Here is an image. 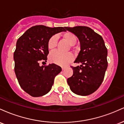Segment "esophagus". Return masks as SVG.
I'll return each mask as SVG.
<instances>
[{"label":"esophagus","mask_w":124,"mask_h":124,"mask_svg":"<svg viewBox=\"0 0 124 124\" xmlns=\"http://www.w3.org/2000/svg\"><path fill=\"white\" fill-rule=\"evenodd\" d=\"M65 68H66V67H65V66H63V67H62V70H64V69H65Z\"/></svg>","instance_id":"1"}]
</instances>
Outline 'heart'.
Segmentation results:
<instances>
[{
	"instance_id": "heart-1",
	"label": "heart",
	"mask_w": 124,
	"mask_h": 124,
	"mask_svg": "<svg viewBox=\"0 0 124 124\" xmlns=\"http://www.w3.org/2000/svg\"><path fill=\"white\" fill-rule=\"evenodd\" d=\"M61 37L64 40L68 42L70 45H75L77 40V37L72 32L66 31L63 32ZM48 48L49 51H52L55 49L56 46V38L55 36L51 37L48 41ZM73 55L70 53L61 54L58 52H52L49 55V60L51 62L61 66H65L68 64L73 59Z\"/></svg>"
}]
</instances>
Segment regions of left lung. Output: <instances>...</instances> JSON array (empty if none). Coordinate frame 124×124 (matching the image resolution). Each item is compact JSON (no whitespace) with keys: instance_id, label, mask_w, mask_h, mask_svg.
Returning a JSON list of instances; mask_svg holds the SVG:
<instances>
[{"instance_id":"8db88e82","label":"left lung","mask_w":124,"mask_h":124,"mask_svg":"<svg viewBox=\"0 0 124 124\" xmlns=\"http://www.w3.org/2000/svg\"><path fill=\"white\" fill-rule=\"evenodd\" d=\"M78 38L80 51L75 63L80 66H71L73 73L67 79L72 92L80 96L91 94L101 85L108 66L107 49L101 35L86 26L66 27Z\"/></svg>"}]
</instances>
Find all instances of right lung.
<instances>
[{"label": "right lung", "mask_w": 124, "mask_h": 124, "mask_svg": "<svg viewBox=\"0 0 124 124\" xmlns=\"http://www.w3.org/2000/svg\"><path fill=\"white\" fill-rule=\"evenodd\" d=\"M66 28L35 25L28 29L17 41L13 56L15 72L20 86L30 96L40 97L47 94L52 88L55 77L62 70L55 63L40 66L39 63L47 60L49 38L55 34L66 31Z\"/></svg>", "instance_id": "right-lung-1"}]
</instances>
